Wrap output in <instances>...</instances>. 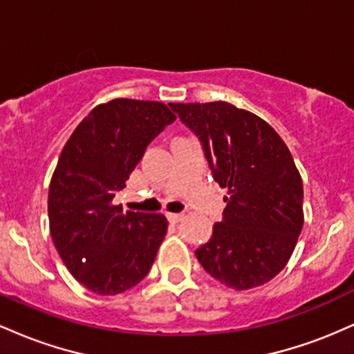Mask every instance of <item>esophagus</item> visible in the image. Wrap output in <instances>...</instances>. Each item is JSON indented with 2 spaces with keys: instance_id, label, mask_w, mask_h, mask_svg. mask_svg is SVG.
I'll use <instances>...</instances> for the list:
<instances>
[{
  "instance_id": "obj_1",
  "label": "esophagus",
  "mask_w": 354,
  "mask_h": 354,
  "mask_svg": "<svg viewBox=\"0 0 354 354\" xmlns=\"http://www.w3.org/2000/svg\"><path fill=\"white\" fill-rule=\"evenodd\" d=\"M166 216H168V219L171 223H178V221H181L185 214H183V213H168V214H166Z\"/></svg>"
}]
</instances>
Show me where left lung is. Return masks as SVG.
Listing matches in <instances>:
<instances>
[{"label":"left lung","instance_id":"left-lung-1","mask_svg":"<svg viewBox=\"0 0 354 354\" xmlns=\"http://www.w3.org/2000/svg\"><path fill=\"white\" fill-rule=\"evenodd\" d=\"M200 136L214 180L228 188L223 221L194 251L206 273L233 290L274 278L303 230V181L290 149L254 113L225 101L169 103Z\"/></svg>","mask_w":354,"mask_h":354}]
</instances>
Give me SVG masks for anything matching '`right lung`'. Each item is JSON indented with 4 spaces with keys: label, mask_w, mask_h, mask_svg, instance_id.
I'll return each instance as SVG.
<instances>
[{
    "label": "right lung",
    "mask_w": 354,
    "mask_h": 354,
    "mask_svg": "<svg viewBox=\"0 0 354 354\" xmlns=\"http://www.w3.org/2000/svg\"><path fill=\"white\" fill-rule=\"evenodd\" d=\"M176 116L165 103L116 98L76 126L48 191L50 233L64 266L96 295H120L151 270L168 230L163 214L115 205L148 145Z\"/></svg>",
    "instance_id": "obj_1"
}]
</instances>
